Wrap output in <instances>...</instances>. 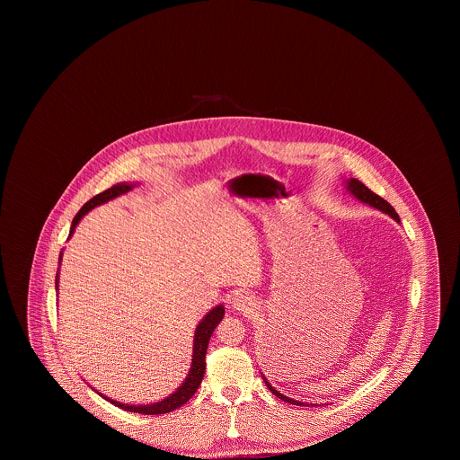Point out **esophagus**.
I'll use <instances>...</instances> for the list:
<instances>
[{
    "mask_svg": "<svg viewBox=\"0 0 460 460\" xmlns=\"http://www.w3.org/2000/svg\"><path fill=\"white\" fill-rule=\"evenodd\" d=\"M233 306H234L236 310H240V312H246V310H250V308L255 306V300H253V296L248 295V293H236L234 298H233Z\"/></svg>",
    "mask_w": 460,
    "mask_h": 460,
    "instance_id": "1",
    "label": "esophagus"
}]
</instances>
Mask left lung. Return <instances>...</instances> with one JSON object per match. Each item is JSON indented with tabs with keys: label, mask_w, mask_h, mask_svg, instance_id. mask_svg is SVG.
Wrapping results in <instances>:
<instances>
[{
	"label": "left lung",
	"mask_w": 460,
	"mask_h": 460,
	"mask_svg": "<svg viewBox=\"0 0 460 460\" xmlns=\"http://www.w3.org/2000/svg\"><path fill=\"white\" fill-rule=\"evenodd\" d=\"M345 190H347L349 195L357 198L358 201L369 205L372 208H377L379 212H383V214L390 216V217L396 220V222H400V217H398V214L394 212V207H392L386 199H383L379 195L372 193L371 190H369L366 184H362L358 179H351V177L350 179H347V181H345ZM262 377L263 381H265V385H267V388L270 390V394H276L278 398L285 400L288 403H293V405H305V407H308V403H305V402H300V400H295V398H289V396H286V394H279V392L267 381V377H265L263 374ZM310 405H314V403H310Z\"/></svg>",
	"instance_id": "left-lung-1"
}]
</instances>
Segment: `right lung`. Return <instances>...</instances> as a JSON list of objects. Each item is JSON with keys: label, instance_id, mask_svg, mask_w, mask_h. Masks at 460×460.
Segmentation results:
<instances>
[{"label": "right lung", "instance_id": "right-lung-1", "mask_svg": "<svg viewBox=\"0 0 460 460\" xmlns=\"http://www.w3.org/2000/svg\"><path fill=\"white\" fill-rule=\"evenodd\" d=\"M136 186V182H119L115 186L109 188L107 191L96 195V197L91 198L88 203H84V207L75 214V217L72 220V226H70V233H68V238H72L77 224L81 222V219L88 214L89 210H93L94 207L98 205H103L110 199H115L117 197H122L126 193L132 191V188ZM62 257H64V252H60V257H58V265L62 262ZM58 283H60V267L57 270V279H55V288L58 289ZM224 305L214 306L198 324L195 329V338H193V358H191V367L190 372L186 376V379L181 383V386L175 390L174 394L165 396L164 400L160 402H155V403H122V402H117L113 398H110L107 394L94 390L100 396H103L107 402L124 409V411H129L134 414H146V416H158V414H167V412H172L175 409H179L181 405H184L198 390L201 379H203V374H205V355H207V347H208V340L212 336V332L217 328L222 317H224Z\"/></svg>", "mask_w": 460, "mask_h": 460}]
</instances>
